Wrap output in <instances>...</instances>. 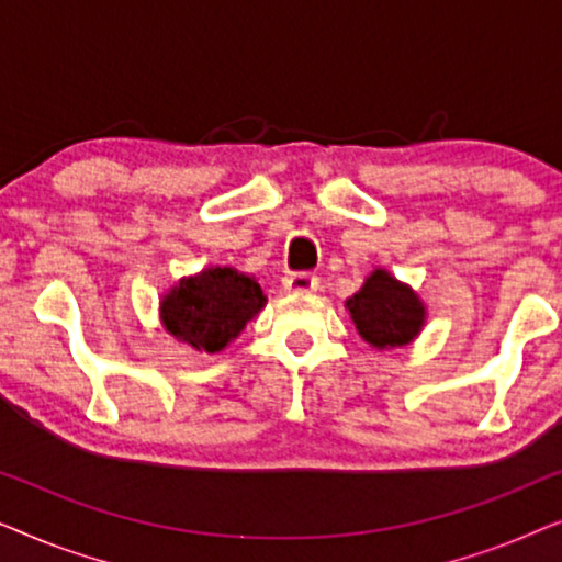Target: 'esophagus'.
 <instances>
[{"mask_svg": "<svg viewBox=\"0 0 562 562\" xmlns=\"http://www.w3.org/2000/svg\"><path fill=\"white\" fill-rule=\"evenodd\" d=\"M319 279L310 271H294L283 276V289L291 291V294H312L317 291Z\"/></svg>", "mask_w": 562, "mask_h": 562, "instance_id": "34e87169", "label": "esophagus"}]
</instances>
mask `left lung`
Wrapping results in <instances>:
<instances>
[{
  "label": "left lung",
  "instance_id": "8db88e82",
  "mask_svg": "<svg viewBox=\"0 0 562 562\" xmlns=\"http://www.w3.org/2000/svg\"><path fill=\"white\" fill-rule=\"evenodd\" d=\"M348 310L360 337L379 350L409 345L425 325L419 296L381 268L368 276L356 296L348 299Z\"/></svg>",
  "mask_w": 562,
  "mask_h": 562
}]
</instances>
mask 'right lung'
I'll use <instances>...</instances> for the list:
<instances>
[{
  "instance_id": "right-lung-1",
  "label": "right lung",
  "mask_w": 562,
  "mask_h": 562,
  "mask_svg": "<svg viewBox=\"0 0 562 562\" xmlns=\"http://www.w3.org/2000/svg\"><path fill=\"white\" fill-rule=\"evenodd\" d=\"M263 304V291L250 276L233 268H206L171 289L160 304V317L168 333L191 348L220 352Z\"/></svg>"
}]
</instances>
